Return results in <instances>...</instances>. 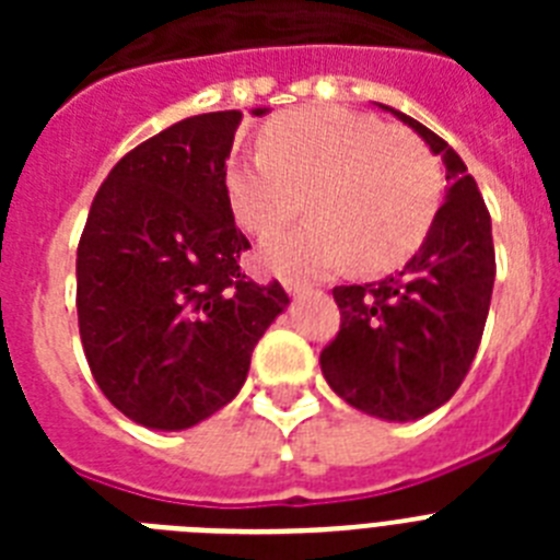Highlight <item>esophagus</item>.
<instances>
[{"label":"esophagus","instance_id":"1","mask_svg":"<svg viewBox=\"0 0 560 560\" xmlns=\"http://www.w3.org/2000/svg\"><path fill=\"white\" fill-rule=\"evenodd\" d=\"M285 291H289V294H294V296H303V294H308L311 285L300 283V280H285Z\"/></svg>","mask_w":560,"mask_h":560}]
</instances>
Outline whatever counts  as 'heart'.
Listing matches in <instances>:
<instances>
[{
	"mask_svg": "<svg viewBox=\"0 0 560 560\" xmlns=\"http://www.w3.org/2000/svg\"><path fill=\"white\" fill-rule=\"evenodd\" d=\"M237 224L271 235L303 210V226L266 241V264L291 277L400 266L423 244L440 207L429 148L373 114L308 106L264 128V148L232 156L224 173Z\"/></svg>",
	"mask_w": 560,
	"mask_h": 560,
	"instance_id": "1",
	"label": "heart"
}]
</instances>
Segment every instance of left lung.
<instances>
[{"instance_id": "8db88e82", "label": "left lung", "mask_w": 560, "mask_h": 560, "mask_svg": "<svg viewBox=\"0 0 560 560\" xmlns=\"http://www.w3.org/2000/svg\"><path fill=\"white\" fill-rule=\"evenodd\" d=\"M389 112L443 160L446 201L404 269L378 283L336 285L341 325L319 364L350 407L384 420H415L443 407L471 370L491 308L497 255L491 212L457 151L423 122Z\"/></svg>"}]
</instances>
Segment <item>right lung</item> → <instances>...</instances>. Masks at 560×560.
<instances>
[{
    "instance_id": "right-lung-1",
    "label": "right lung",
    "mask_w": 560,
    "mask_h": 560,
    "mask_svg": "<svg viewBox=\"0 0 560 560\" xmlns=\"http://www.w3.org/2000/svg\"><path fill=\"white\" fill-rule=\"evenodd\" d=\"M241 117L196 114L128 151L78 244L89 370L114 407L148 429H190L226 407L257 339L289 305L277 280L255 283L237 264L249 241L224 173Z\"/></svg>"
}]
</instances>
